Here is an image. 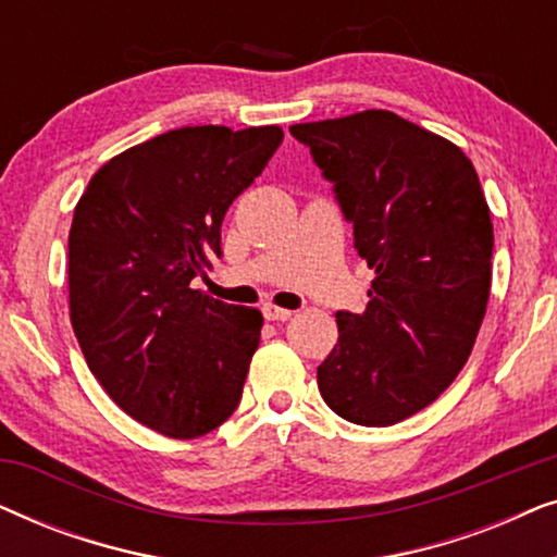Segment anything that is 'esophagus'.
<instances>
[{"mask_svg": "<svg viewBox=\"0 0 557 557\" xmlns=\"http://www.w3.org/2000/svg\"><path fill=\"white\" fill-rule=\"evenodd\" d=\"M261 311L269 322H286V319H292V314H294L292 309H281V307H276V304H263Z\"/></svg>", "mask_w": 557, "mask_h": 557, "instance_id": "34e87169", "label": "esophagus"}]
</instances>
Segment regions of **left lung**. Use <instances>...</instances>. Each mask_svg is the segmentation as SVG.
<instances>
[{
  "mask_svg": "<svg viewBox=\"0 0 557 557\" xmlns=\"http://www.w3.org/2000/svg\"><path fill=\"white\" fill-rule=\"evenodd\" d=\"M292 134L334 182L375 271L362 314L337 311L319 393L345 421H406L459 375L490 301L494 233L476 170L454 141L383 109Z\"/></svg>",
  "mask_w": 557,
  "mask_h": 557,
  "instance_id": "obj_1",
  "label": "left lung"
}]
</instances>
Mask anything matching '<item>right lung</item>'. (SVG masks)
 Returning a JSON list of instances; mask_svg holds the SVG:
<instances>
[{
    "mask_svg": "<svg viewBox=\"0 0 557 557\" xmlns=\"http://www.w3.org/2000/svg\"><path fill=\"white\" fill-rule=\"evenodd\" d=\"M281 126H182L109 159L67 235L71 324L116 406L170 438L238 408L263 317L189 281L220 250L227 208L269 164Z\"/></svg>",
    "mask_w": 557,
    "mask_h": 557,
    "instance_id": "right-lung-1",
    "label": "right lung"
}]
</instances>
